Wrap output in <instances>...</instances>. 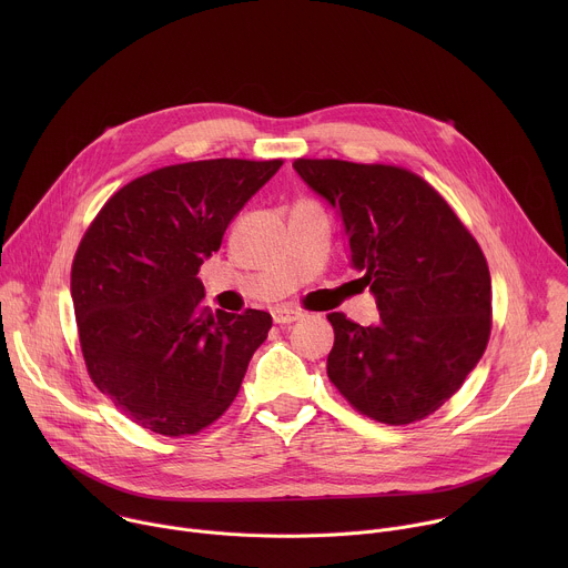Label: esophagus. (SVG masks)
<instances>
[{
  "mask_svg": "<svg viewBox=\"0 0 568 568\" xmlns=\"http://www.w3.org/2000/svg\"><path fill=\"white\" fill-rule=\"evenodd\" d=\"M272 316H274V323H278V326H285V323H294V321H298L303 314H301V310H294V307L281 305V307H276V310L272 312Z\"/></svg>",
  "mask_w": 568,
  "mask_h": 568,
  "instance_id": "esophagus-1",
  "label": "esophagus"
}]
</instances>
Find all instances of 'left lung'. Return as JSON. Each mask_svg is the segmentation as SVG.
I'll list each match as a JSON object with an SVG mask.
<instances>
[{
	"label": "left lung",
	"mask_w": 568,
	"mask_h": 568,
	"mask_svg": "<svg viewBox=\"0 0 568 568\" xmlns=\"http://www.w3.org/2000/svg\"><path fill=\"white\" fill-rule=\"evenodd\" d=\"M339 213L351 265L377 301L375 326L328 314V377L384 425L438 412L478 364L493 328V283L478 242L420 175L386 164L294 159Z\"/></svg>",
	"instance_id": "left-lung-1"
}]
</instances>
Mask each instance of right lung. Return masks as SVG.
Here are the masks:
<instances>
[{"mask_svg": "<svg viewBox=\"0 0 568 568\" xmlns=\"http://www.w3.org/2000/svg\"><path fill=\"white\" fill-rule=\"evenodd\" d=\"M283 159H204L119 189L71 265L80 351L97 388L139 427L193 436L235 399L272 316L211 312L200 265Z\"/></svg>", "mask_w": 568, "mask_h": 568, "instance_id": "right-lung-1", "label": "right lung"}]
</instances>
